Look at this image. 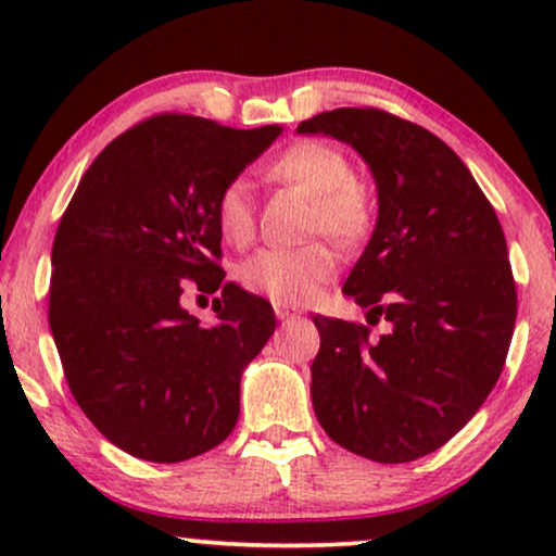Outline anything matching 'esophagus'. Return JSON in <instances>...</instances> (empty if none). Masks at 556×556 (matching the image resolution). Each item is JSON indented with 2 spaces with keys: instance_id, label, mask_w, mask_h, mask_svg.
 <instances>
[{
  "instance_id": "obj_1",
  "label": "esophagus",
  "mask_w": 556,
  "mask_h": 556,
  "mask_svg": "<svg viewBox=\"0 0 556 556\" xmlns=\"http://www.w3.org/2000/svg\"><path fill=\"white\" fill-rule=\"evenodd\" d=\"M274 314H277L279 321H290V318H298V311L287 308V305H277V308H274Z\"/></svg>"
}]
</instances>
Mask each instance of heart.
<instances>
[{
  "label": "heart",
  "mask_w": 556,
  "mask_h": 556,
  "mask_svg": "<svg viewBox=\"0 0 556 556\" xmlns=\"http://www.w3.org/2000/svg\"><path fill=\"white\" fill-rule=\"evenodd\" d=\"M269 175L298 185L314 195L311 232H324L342 245L366 238L371 227V201L353 180V164L337 146L321 140H298L269 162ZM216 229L229 245H248L256 229L251 188L232 180L222 188L214 206ZM337 269V256L327 242L300 248H266L238 269V282L253 295L277 305L311 303Z\"/></svg>",
  "instance_id": "obj_1"
}]
</instances>
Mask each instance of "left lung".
<instances>
[{"mask_svg": "<svg viewBox=\"0 0 556 556\" xmlns=\"http://www.w3.org/2000/svg\"><path fill=\"white\" fill-rule=\"evenodd\" d=\"M324 132L366 159L379 219L342 292L389 321L316 316L311 397L331 442L374 463H410L450 442L500 379L518 290L494 206L463 159L416 123L374 106L321 112Z\"/></svg>", "mask_w": 556, "mask_h": 556, "instance_id": "8db88e82", "label": "left lung"}]
</instances>
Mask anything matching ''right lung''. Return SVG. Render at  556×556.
<instances>
[{
	"mask_svg": "<svg viewBox=\"0 0 556 556\" xmlns=\"http://www.w3.org/2000/svg\"><path fill=\"white\" fill-rule=\"evenodd\" d=\"M279 132L154 114L93 159L62 214L49 327L75 402L127 455L182 463L238 424L240 376L277 318L225 285L214 206ZM185 278L223 290L214 328L179 305Z\"/></svg>",
	"mask_w": 556,
	"mask_h": 556,
	"instance_id": "obj_1",
	"label": "right lung"
}]
</instances>
